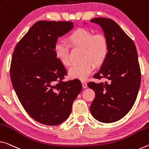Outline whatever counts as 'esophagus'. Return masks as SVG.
Returning a JSON list of instances; mask_svg holds the SVG:
<instances>
[{"label": "esophagus", "mask_w": 149, "mask_h": 149, "mask_svg": "<svg viewBox=\"0 0 149 149\" xmlns=\"http://www.w3.org/2000/svg\"><path fill=\"white\" fill-rule=\"evenodd\" d=\"M82 87H83V88H86L88 87L87 86V83L85 81H82Z\"/></svg>", "instance_id": "obj_1"}]
</instances>
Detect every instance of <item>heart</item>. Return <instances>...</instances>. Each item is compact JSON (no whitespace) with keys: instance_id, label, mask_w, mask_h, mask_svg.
Instances as JSON below:
<instances>
[{"instance_id":"b5f03b06","label":"heart","mask_w":149,"mask_h":149,"mask_svg":"<svg viewBox=\"0 0 149 149\" xmlns=\"http://www.w3.org/2000/svg\"><path fill=\"white\" fill-rule=\"evenodd\" d=\"M67 41L73 47H84L82 59L83 62L73 65L69 70V76L72 79H86L96 65L104 61L108 53V41L102 33L94 34L85 28H78L70 33ZM55 57L66 67L71 65L69 47L63 41L56 43L54 47Z\"/></svg>"}]
</instances>
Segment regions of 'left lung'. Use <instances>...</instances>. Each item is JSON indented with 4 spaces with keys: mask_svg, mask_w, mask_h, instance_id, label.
Masks as SVG:
<instances>
[{
    "mask_svg": "<svg viewBox=\"0 0 149 149\" xmlns=\"http://www.w3.org/2000/svg\"><path fill=\"white\" fill-rule=\"evenodd\" d=\"M91 22L100 26L109 48L100 69L94 75L106 81L88 83L96 94L90 109L96 120L113 123L131 110L137 96L141 84L137 52L133 40L116 22L106 18H95Z\"/></svg>",
    "mask_w": 149,
    "mask_h": 149,
    "instance_id": "obj_1",
    "label": "left lung"
}]
</instances>
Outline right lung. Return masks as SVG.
I'll return each mask as SVG.
<instances>
[{
  "instance_id": "1",
  "label": "right lung",
  "mask_w": 149,
  "mask_h": 149,
  "mask_svg": "<svg viewBox=\"0 0 149 149\" xmlns=\"http://www.w3.org/2000/svg\"><path fill=\"white\" fill-rule=\"evenodd\" d=\"M73 27L71 22L38 21L17 43L12 57L14 91L27 113L44 125L64 122L82 89L79 79L63 81L67 72L54 52L57 39Z\"/></svg>"
}]
</instances>
